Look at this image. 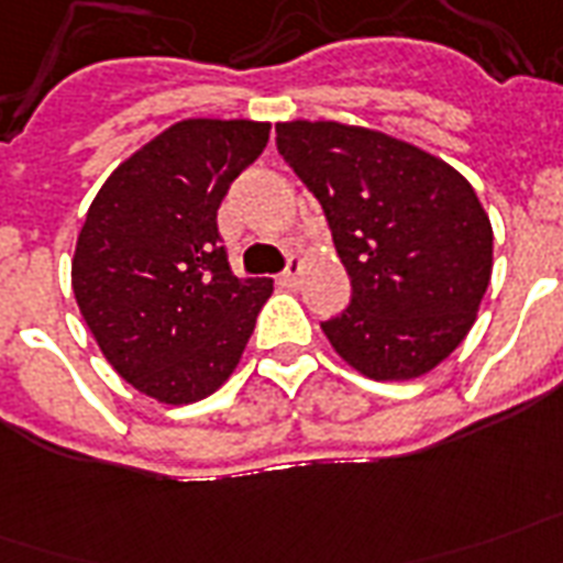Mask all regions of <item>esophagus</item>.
<instances>
[{"label": "esophagus", "mask_w": 563, "mask_h": 563, "mask_svg": "<svg viewBox=\"0 0 563 563\" xmlns=\"http://www.w3.org/2000/svg\"><path fill=\"white\" fill-rule=\"evenodd\" d=\"M278 285H285V287H299V285H302V261H299V258L290 261L285 273L278 276Z\"/></svg>", "instance_id": "1"}]
</instances>
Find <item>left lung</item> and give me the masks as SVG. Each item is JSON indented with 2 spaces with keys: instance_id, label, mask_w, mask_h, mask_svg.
I'll return each instance as SVG.
<instances>
[{
  "instance_id": "8db88e82",
  "label": "left lung",
  "mask_w": 563,
  "mask_h": 563,
  "mask_svg": "<svg viewBox=\"0 0 563 563\" xmlns=\"http://www.w3.org/2000/svg\"><path fill=\"white\" fill-rule=\"evenodd\" d=\"M287 161L329 220L352 302L320 322L346 364L417 378L467 338L494 267V232L461 173L411 143L341 123H278Z\"/></svg>"
}]
</instances>
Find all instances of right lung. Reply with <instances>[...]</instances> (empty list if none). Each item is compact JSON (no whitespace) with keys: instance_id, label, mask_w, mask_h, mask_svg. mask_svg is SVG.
<instances>
[{"instance_id":"obj_1","label":"right lung","mask_w":563,"mask_h":563,"mask_svg":"<svg viewBox=\"0 0 563 563\" xmlns=\"http://www.w3.org/2000/svg\"><path fill=\"white\" fill-rule=\"evenodd\" d=\"M269 141L267 123L185 120L96 194L73 258V294L111 367L169 405L232 376L269 278H238L217 229L229 187Z\"/></svg>"}]
</instances>
